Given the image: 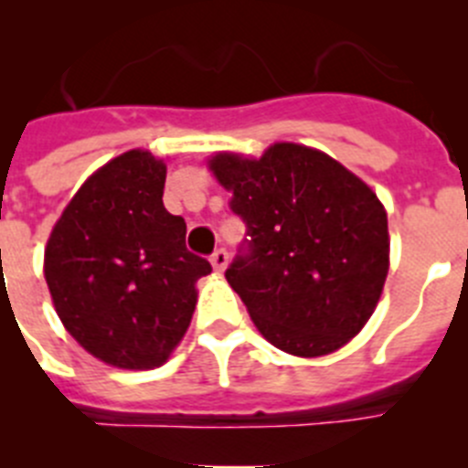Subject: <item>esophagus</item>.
Segmentation results:
<instances>
[{"label": "esophagus", "mask_w": 468, "mask_h": 468, "mask_svg": "<svg viewBox=\"0 0 468 468\" xmlns=\"http://www.w3.org/2000/svg\"><path fill=\"white\" fill-rule=\"evenodd\" d=\"M227 262H229V255H227L225 248H218V250L210 255V264H213V270L218 271V274H222V271L227 270Z\"/></svg>", "instance_id": "34e87169"}]
</instances>
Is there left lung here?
I'll return each instance as SVG.
<instances>
[{"instance_id":"1","label":"left lung","mask_w":468,"mask_h":468,"mask_svg":"<svg viewBox=\"0 0 468 468\" xmlns=\"http://www.w3.org/2000/svg\"><path fill=\"white\" fill-rule=\"evenodd\" d=\"M250 253L225 271L276 349L328 356L370 321L388 274L387 210L370 185L325 152L274 143L262 156L215 152Z\"/></svg>"}]
</instances>
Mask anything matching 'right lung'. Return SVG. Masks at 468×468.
<instances>
[{
  "label": "right lung",
  "instance_id": "1",
  "mask_svg": "<svg viewBox=\"0 0 468 468\" xmlns=\"http://www.w3.org/2000/svg\"><path fill=\"white\" fill-rule=\"evenodd\" d=\"M166 161L128 150L77 189L44 248V279L65 330L122 370L168 361L197 307L208 260L185 246L187 225L164 208Z\"/></svg>",
  "mask_w": 468,
  "mask_h": 468
}]
</instances>
